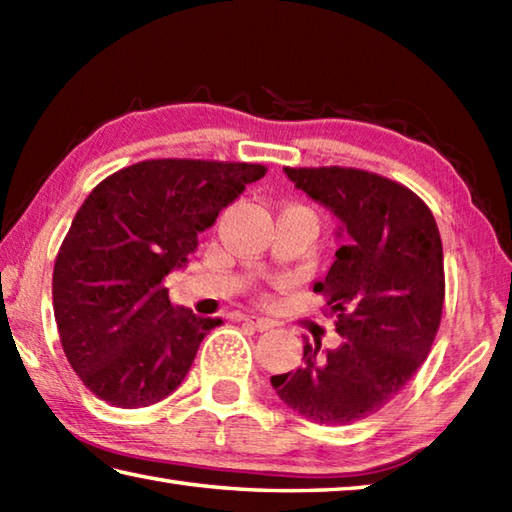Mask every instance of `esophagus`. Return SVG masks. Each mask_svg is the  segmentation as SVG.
I'll use <instances>...</instances> for the list:
<instances>
[{"label": "esophagus", "instance_id": "obj_1", "mask_svg": "<svg viewBox=\"0 0 512 512\" xmlns=\"http://www.w3.org/2000/svg\"><path fill=\"white\" fill-rule=\"evenodd\" d=\"M244 323L253 325L255 329H259V332H268V329H273V323H271V320L259 318V316H244Z\"/></svg>", "mask_w": 512, "mask_h": 512}]
</instances>
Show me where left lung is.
<instances>
[{
  "label": "left lung",
  "instance_id": "obj_1",
  "mask_svg": "<svg viewBox=\"0 0 512 512\" xmlns=\"http://www.w3.org/2000/svg\"><path fill=\"white\" fill-rule=\"evenodd\" d=\"M341 221L316 293L327 296L343 343H305L302 366L273 375L280 400L318 424H352L393 400L427 359L445 302L443 241L427 203L409 187L352 167H284Z\"/></svg>",
  "mask_w": 512,
  "mask_h": 512
}]
</instances>
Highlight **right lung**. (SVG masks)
<instances>
[{
  "label": "right lung",
  "mask_w": 512,
  "mask_h": 512,
  "mask_svg": "<svg viewBox=\"0 0 512 512\" xmlns=\"http://www.w3.org/2000/svg\"><path fill=\"white\" fill-rule=\"evenodd\" d=\"M264 164L144 160L92 189L54 264V316L65 357L99 400L155 404L183 384L219 318L173 307L164 280Z\"/></svg>",
  "instance_id": "obj_1"
}]
</instances>
